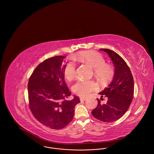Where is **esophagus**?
<instances>
[{
	"mask_svg": "<svg viewBox=\"0 0 154 154\" xmlns=\"http://www.w3.org/2000/svg\"><path fill=\"white\" fill-rule=\"evenodd\" d=\"M80 99L81 101H85V100H87V97H81L80 98Z\"/></svg>",
	"mask_w": 154,
	"mask_h": 154,
	"instance_id": "1",
	"label": "esophagus"
}]
</instances>
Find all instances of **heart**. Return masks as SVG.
Instances as JSON below:
<instances>
[{
	"mask_svg": "<svg viewBox=\"0 0 154 154\" xmlns=\"http://www.w3.org/2000/svg\"><path fill=\"white\" fill-rule=\"evenodd\" d=\"M74 59L85 63L94 69L96 77L103 82L109 80L113 74V69L110 65L105 63L102 55L94 51L80 52L76 54ZM64 74L66 79L72 80L76 75L75 65L72 62H69L64 69ZM98 84L92 81H78L74 85L73 89L75 94L82 97H86L91 92L97 91Z\"/></svg>",
	"mask_w": 154,
	"mask_h": 154,
	"instance_id": "b5f03b06",
	"label": "heart"
}]
</instances>
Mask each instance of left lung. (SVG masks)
<instances>
[{"label":"left lung","mask_w":154,"mask_h":154,"mask_svg":"<svg viewBox=\"0 0 154 154\" xmlns=\"http://www.w3.org/2000/svg\"><path fill=\"white\" fill-rule=\"evenodd\" d=\"M106 52L114 66V75L107 88L101 92L100 99L107 97L106 103L102 104L97 99V107L92 111L96 119L111 122L122 117L129 109L134 94V80L131 70L126 62L117 53L109 49H100Z\"/></svg>","instance_id":"left-lung-1"}]
</instances>
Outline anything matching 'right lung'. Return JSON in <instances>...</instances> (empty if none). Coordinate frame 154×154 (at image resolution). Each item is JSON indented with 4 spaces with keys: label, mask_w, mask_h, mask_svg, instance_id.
<instances>
[{
    "label": "right lung",
    "mask_w": 154,
    "mask_h": 154,
    "mask_svg": "<svg viewBox=\"0 0 154 154\" xmlns=\"http://www.w3.org/2000/svg\"><path fill=\"white\" fill-rule=\"evenodd\" d=\"M65 57L56 56L40 63L30 77L28 98L30 110L41 124L53 129L66 127L73 119L74 107L80 102L70 95L65 81Z\"/></svg>",
    "instance_id": "right-lung-1"
}]
</instances>
